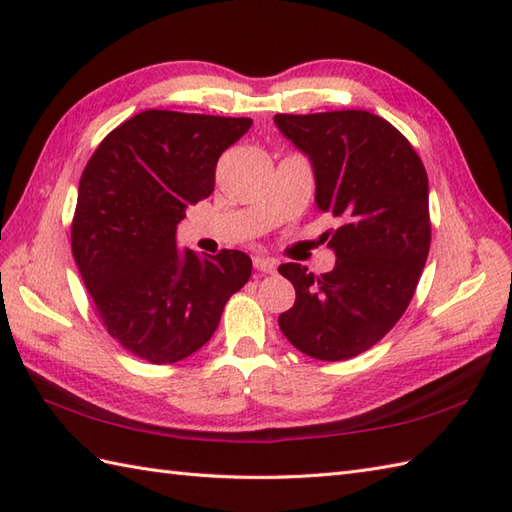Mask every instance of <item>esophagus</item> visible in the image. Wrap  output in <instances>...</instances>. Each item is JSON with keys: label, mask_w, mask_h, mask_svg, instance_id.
<instances>
[{"label": "esophagus", "mask_w": 512, "mask_h": 512, "mask_svg": "<svg viewBox=\"0 0 512 512\" xmlns=\"http://www.w3.org/2000/svg\"><path fill=\"white\" fill-rule=\"evenodd\" d=\"M253 264H255V268L259 270V273H268V275H273L275 270H277V262H275V259L264 257V255H257V257H253Z\"/></svg>", "instance_id": "1"}]
</instances>
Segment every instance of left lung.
Listing matches in <instances>:
<instances>
[{
    "label": "left lung",
    "instance_id": "left-lung-1",
    "mask_svg": "<svg viewBox=\"0 0 512 512\" xmlns=\"http://www.w3.org/2000/svg\"><path fill=\"white\" fill-rule=\"evenodd\" d=\"M275 125L310 158L319 209L341 220L325 233L330 273L279 266L297 292L279 328L299 352L345 361L383 339L416 292L431 246L427 171L394 125L363 110L277 114Z\"/></svg>",
    "mask_w": 512,
    "mask_h": 512
}]
</instances>
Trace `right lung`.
I'll return each mask as SVG.
<instances>
[{
	"label": "right lung",
	"mask_w": 512,
	"mask_h": 512,
	"mask_svg": "<svg viewBox=\"0 0 512 512\" xmlns=\"http://www.w3.org/2000/svg\"><path fill=\"white\" fill-rule=\"evenodd\" d=\"M253 121L147 110L96 147L79 182L72 255L107 332L154 365L211 339L228 297L250 279L242 250H178L189 204L209 198L222 151Z\"/></svg>",
	"instance_id": "1"
}]
</instances>
